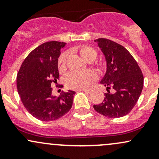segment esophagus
<instances>
[{
  "label": "esophagus",
  "instance_id": "1",
  "mask_svg": "<svg viewBox=\"0 0 159 159\" xmlns=\"http://www.w3.org/2000/svg\"><path fill=\"white\" fill-rule=\"evenodd\" d=\"M82 91H84V93H90L91 92H92V90H86V89H84V90H81Z\"/></svg>",
  "mask_w": 159,
  "mask_h": 159
}]
</instances>
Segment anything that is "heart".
<instances>
[{
	"label": "heart",
	"mask_w": 159,
	"mask_h": 159,
	"mask_svg": "<svg viewBox=\"0 0 159 159\" xmlns=\"http://www.w3.org/2000/svg\"><path fill=\"white\" fill-rule=\"evenodd\" d=\"M79 53L82 57L88 62L94 61L97 57V52L89 45L81 46L79 48ZM68 57V52H63L59 56L57 61V67L60 72H65L66 69ZM96 65L99 69H104L105 67V63L103 62H98ZM96 78H97V75L96 72L93 70L71 72L66 77L65 83L69 88L80 90V89H85L90 87L96 81Z\"/></svg>",
	"instance_id": "heart-1"
}]
</instances>
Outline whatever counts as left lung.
<instances>
[{"label": "left lung", "instance_id": "8db88e82", "mask_svg": "<svg viewBox=\"0 0 159 159\" xmlns=\"http://www.w3.org/2000/svg\"><path fill=\"white\" fill-rule=\"evenodd\" d=\"M107 62V71L101 81L107 87V93L101 104L93 108L100 114L110 118L125 116L132 110L143 87V75L134 58L123 45L110 39L95 40ZM112 89L114 93L109 89Z\"/></svg>", "mask_w": 159, "mask_h": 159}]
</instances>
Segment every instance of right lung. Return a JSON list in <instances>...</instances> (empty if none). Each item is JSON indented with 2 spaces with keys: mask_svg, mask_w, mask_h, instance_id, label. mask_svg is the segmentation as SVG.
Returning <instances> with one entry per match:
<instances>
[{
  "mask_svg": "<svg viewBox=\"0 0 159 159\" xmlns=\"http://www.w3.org/2000/svg\"><path fill=\"white\" fill-rule=\"evenodd\" d=\"M65 45L51 41L39 45L25 58L17 74L21 102L33 116L41 121L59 119L72 106L75 91L62 92L58 97L52 95L53 84L59 79L58 57Z\"/></svg>",
  "mask_w": 159,
  "mask_h": 159,
  "instance_id": "obj_1",
  "label": "right lung"
}]
</instances>
